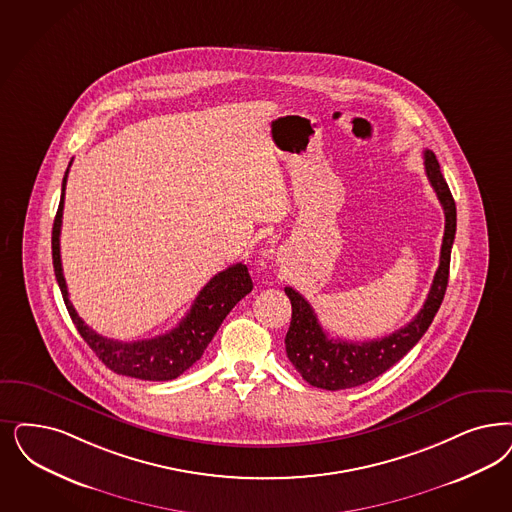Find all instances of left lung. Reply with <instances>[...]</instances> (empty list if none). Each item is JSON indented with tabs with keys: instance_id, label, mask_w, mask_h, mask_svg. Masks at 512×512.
Returning a JSON list of instances; mask_svg holds the SVG:
<instances>
[{
	"instance_id": "left-lung-1",
	"label": "left lung",
	"mask_w": 512,
	"mask_h": 512,
	"mask_svg": "<svg viewBox=\"0 0 512 512\" xmlns=\"http://www.w3.org/2000/svg\"><path fill=\"white\" fill-rule=\"evenodd\" d=\"M423 160L427 179L435 189L444 210V236L439 268L435 272L429 295L416 318L399 331L378 340H335L325 335V331L319 325L318 316L314 308L308 304V300L293 287H285V295L289 297L293 306L291 325L285 335V352L293 367L300 372V376L314 388L336 391L355 388L378 378L418 344V340L425 335L435 314L441 308L448 285L450 253L456 238V202L448 189L446 179L442 177L441 166L435 153L425 149Z\"/></svg>"
}]
</instances>
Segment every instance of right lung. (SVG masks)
Returning <instances> with one entry per match:
<instances>
[{"mask_svg":"<svg viewBox=\"0 0 512 512\" xmlns=\"http://www.w3.org/2000/svg\"><path fill=\"white\" fill-rule=\"evenodd\" d=\"M68 170L62 181L60 204L54 217L53 266L54 276L62 291L66 308L70 312L71 321L75 323L79 335L83 336V340L89 344L90 350L98 355V359L106 365L107 369L130 378H140V380H153V382L174 380L189 367H193L194 363L202 357V353L212 342L213 335L221 327L223 319L227 318L230 310L244 299L247 293H251L253 282L247 272V266L236 263L229 266L227 270L215 274L194 299L189 314L179 321L176 329L164 335L147 338V340H136V342H121V340L98 335L77 316L70 302L68 285L62 274L60 227H62Z\"/></svg>","mask_w":512,"mask_h":512,"instance_id":"1","label":"right lung"}]
</instances>
